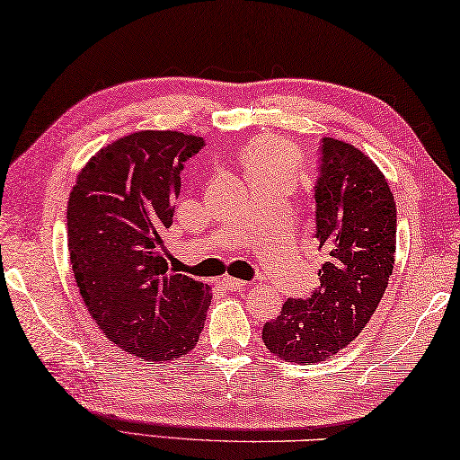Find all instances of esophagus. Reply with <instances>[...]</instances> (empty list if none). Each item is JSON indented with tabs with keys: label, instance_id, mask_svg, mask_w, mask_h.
Listing matches in <instances>:
<instances>
[{
	"label": "esophagus",
	"instance_id": "1",
	"mask_svg": "<svg viewBox=\"0 0 460 460\" xmlns=\"http://www.w3.org/2000/svg\"><path fill=\"white\" fill-rule=\"evenodd\" d=\"M220 285L224 288H230V291H244V288L248 287V283H244V280H238V279H232V277H224L220 280Z\"/></svg>",
	"mask_w": 460,
	"mask_h": 460
}]
</instances>
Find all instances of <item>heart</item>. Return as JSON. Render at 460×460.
Wrapping results in <instances>:
<instances>
[{
	"instance_id": "obj_1",
	"label": "heart",
	"mask_w": 460,
	"mask_h": 460,
	"mask_svg": "<svg viewBox=\"0 0 460 460\" xmlns=\"http://www.w3.org/2000/svg\"><path fill=\"white\" fill-rule=\"evenodd\" d=\"M243 161L246 175L269 177V175H287L293 173L296 167L293 149L275 137H259L251 141L243 151Z\"/></svg>"
}]
</instances>
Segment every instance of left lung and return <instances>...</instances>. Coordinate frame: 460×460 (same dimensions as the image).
Masks as SVG:
<instances>
[{"label":"left lung","instance_id":"1","mask_svg":"<svg viewBox=\"0 0 460 460\" xmlns=\"http://www.w3.org/2000/svg\"><path fill=\"white\" fill-rule=\"evenodd\" d=\"M319 151L321 285L307 299H287L262 327L270 353L305 366L335 356L361 333L385 293L396 252V201L377 165L332 137L321 139Z\"/></svg>","mask_w":460,"mask_h":460}]
</instances>
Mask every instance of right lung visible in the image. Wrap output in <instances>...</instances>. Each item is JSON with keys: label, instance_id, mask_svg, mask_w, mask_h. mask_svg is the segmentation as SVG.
<instances>
[{"label": "right lung", "instance_id": "obj_1", "mask_svg": "<svg viewBox=\"0 0 460 460\" xmlns=\"http://www.w3.org/2000/svg\"><path fill=\"white\" fill-rule=\"evenodd\" d=\"M204 139L180 131L131 133L101 149L70 191V264L88 313L120 349L151 361L198 343L209 287L167 269L181 169Z\"/></svg>", "mask_w": 460, "mask_h": 460}]
</instances>
